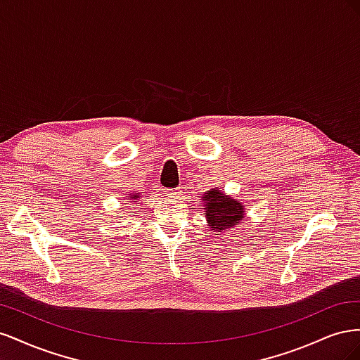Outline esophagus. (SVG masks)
Returning a JSON list of instances; mask_svg holds the SVG:
<instances>
[{"label":"esophagus","instance_id":"obj_1","mask_svg":"<svg viewBox=\"0 0 360 360\" xmlns=\"http://www.w3.org/2000/svg\"><path fill=\"white\" fill-rule=\"evenodd\" d=\"M167 193L169 195V197H172V198H177L179 195L181 193V189H180V188H174V189H169V191H167Z\"/></svg>","mask_w":360,"mask_h":360}]
</instances>
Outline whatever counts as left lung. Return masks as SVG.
Returning a JSON list of instances; mask_svg holds the SVG:
<instances>
[{
  "instance_id": "8db88e82",
  "label": "left lung",
  "mask_w": 360,
  "mask_h": 360,
  "mask_svg": "<svg viewBox=\"0 0 360 360\" xmlns=\"http://www.w3.org/2000/svg\"><path fill=\"white\" fill-rule=\"evenodd\" d=\"M202 201L207 224L217 233L234 230V226L243 221L245 205L219 189H212L202 195Z\"/></svg>"
}]
</instances>
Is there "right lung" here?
<instances>
[{
  "label": "right lung",
  "mask_w": 360,
  "mask_h": 360,
  "mask_svg": "<svg viewBox=\"0 0 360 360\" xmlns=\"http://www.w3.org/2000/svg\"><path fill=\"white\" fill-rule=\"evenodd\" d=\"M139 197H141V195H139V193H135V195H130V197H127V198H130V200H134L132 202H136L135 200H138Z\"/></svg>",
  "instance_id": "obj_1"
}]
</instances>
